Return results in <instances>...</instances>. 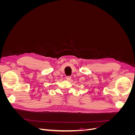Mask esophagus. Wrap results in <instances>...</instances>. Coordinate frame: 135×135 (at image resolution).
I'll list each match as a JSON object with an SVG mask.
<instances>
[{
  "label": "esophagus",
  "instance_id": "obj_1",
  "mask_svg": "<svg viewBox=\"0 0 135 135\" xmlns=\"http://www.w3.org/2000/svg\"><path fill=\"white\" fill-rule=\"evenodd\" d=\"M71 76H66V79L67 80H68V81L70 80H71Z\"/></svg>",
  "mask_w": 135,
  "mask_h": 135
}]
</instances>
